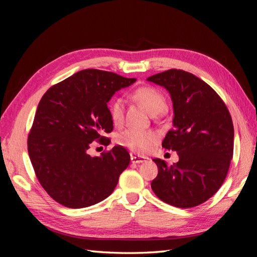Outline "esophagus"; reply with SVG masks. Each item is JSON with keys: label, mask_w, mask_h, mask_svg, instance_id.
Returning a JSON list of instances; mask_svg holds the SVG:
<instances>
[{"label": "esophagus", "mask_w": 257, "mask_h": 257, "mask_svg": "<svg viewBox=\"0 0 257 257\" xmlns=\"http://www.w3.org/2000/svg\"><path fill=\"white\" fill-rule=\"evenodd\" d=\"M149 158L147 157H141V156H133L132 155V158H130V160H132L133 163H143L145 161L148 160Z\"/></svg>", "instance_id": "34e87169"}]
</instances>
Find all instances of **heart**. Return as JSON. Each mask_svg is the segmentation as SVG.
Here are the masks:
<instances>
[{
	"label": "heart",
	"mask_w": 257,
	"mask_h": 257,
	"mask_svg": "<svg viewBox=\"0 0 257 257\" xmlns=\"http://www.w3.org/2000/svg\"><path fill=\"white\" fill-rule=\"evenodd\" d=\"M132 97L136 101L141 103L151 116H157V114L166 111L167 109L166 96L159 89L152 86L139 87L132 92ZM123 108V100L119 97L113 98L109 103V114H110L111 121L114 124H120L122 122ZM158 138H159L158 134L151 132V130L127 128L117 135L116 141L118 145L135 152L145 154L155 146Z\"/></svg>",
	"instance_id": "obj_1"
}]
</instances>
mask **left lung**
<instances>
[{
  "label": "left lung",
  "mask_w": 257,
  "mask_h": 257,
  "mask_svg": "<svg viewBox=\"0 0 257 257\" xmlns=\"http://www.w3.org/2000/svg\"><path fill=\"white\" fill-rule=\"evenodd\" d=\"M147 80L165 87L171 96L173 128L162 147L179 156L172 166L154 159L158 176L151 189L173 206L199 205L214 195L226 178L234 148L231 114L215 90L193 74L169 69Z\"/></svg>",
  "instance_id": "1"
}]
</instances>
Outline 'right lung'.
Instances as JSON below:
<instances>
[{
	"label": "right lung",
	"mask_w": 257,
	"mask_h": 257,
	"mask_svg": "<svg viewBox=\"0 0 257 257\" xmlns=\"http://www.w3.org/2000/svg\"><path fill=\"white\" fill-rule=\"evenodd\" d=\"M136 78L84 69L52 86L38 103L27 150L41 185L64 206L94 205L112 193L130 156L121 146L90 157V144L109 145L112 132L107 102Z\"/></svg>",
	"instance_id": "1"
}]
</instances>
